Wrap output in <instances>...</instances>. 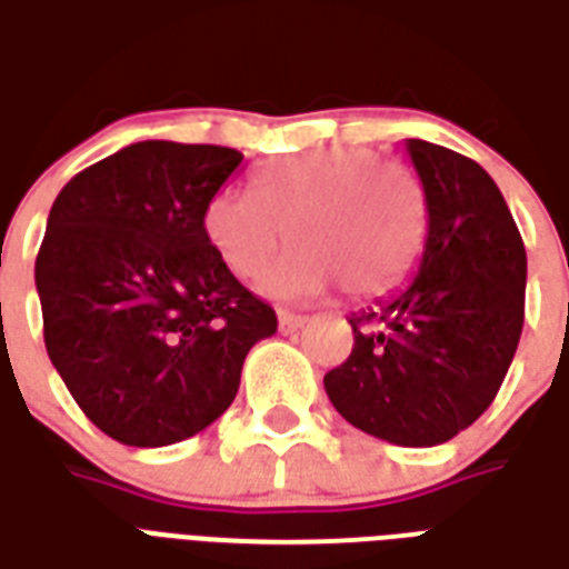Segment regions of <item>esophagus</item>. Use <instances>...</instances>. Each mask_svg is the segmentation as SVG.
<instances>
[{
  "instance_id": "34e87169",
  "label": "esophagus",
  "mask_w": 569,
  "mask_h": 569,
  "mask_svg": "<svg viewBox=\"0 0 569 569\" xmlns=\"http://www.w3.org/2000/svg\"><path fill=\"white\" fill-rule=\"evenodd\" d=\"M277 326H280V332H296V329L305 326V317L289 313V310H280V313H277Z\"/></svg>"
}]
</instances>
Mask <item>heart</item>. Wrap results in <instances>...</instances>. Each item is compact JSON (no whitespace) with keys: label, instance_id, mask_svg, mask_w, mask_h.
<instances>
[{"label":"heart","instance_id":"1","mask_svg":"<svg viewBox=\"0 0 569 569\" xmlns=\"http://www.w3.org/2000/svg\"><path fill=\"white\" fill-rule=\"evenodd\" d=\"M256 194L224 188L203 212L216 256L240 280L259 277L286 237L292 247L261 277L280 301L322 296L335 280L353 298L390 292L423 243L418 179L366 149L283 158L256 173Z\"/></svg>","mask_w":569,"mask_h":569}]
</instances>
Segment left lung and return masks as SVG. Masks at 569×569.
<instances>
[{"label":"left lung","instance_id":"1","mask_svg":"<svg viewBox=\"0 0 569 569\" xmlns=\"http://www.w3.org/2000/svg\"><path fill=\"white\" fill-rule=\"evenodd\" d=\"M427 198L420 268L350 317L353 350L322 383L375 439L432 448L472 427L500 390L525 326L527 252L500 188L472 158L408 140Z\"/></svg>","mask_w":569,"mask_h":569}]
</instances>
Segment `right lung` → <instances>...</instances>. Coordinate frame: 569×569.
Wrapping results in <instances>:
<instances>
[{
	"label": "right lung",
	"mask_w": 569,
	"mask_h": 569,
	"mask_svg": "<svg viewBox=\"0 0 569 569\" xmlns=\"http://www.w3.org/2000/svg\"><path fill=\"white\" fill-rule=\"evenodd\" d=\"M243 161L224 146L146 140L57 194L36 289L44 347L93 427L163 448L222 418L249 347L277 332L203 231L212 194Z\"/></svg>",
	"instance_id": "1"
}]
</instances>
